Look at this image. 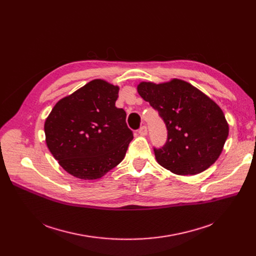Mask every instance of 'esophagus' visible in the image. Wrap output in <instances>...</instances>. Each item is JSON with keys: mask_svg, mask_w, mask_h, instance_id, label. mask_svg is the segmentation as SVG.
Masks as SVG:
<instances>
[{"mask_svg": "<svg viewBox=\"0 0 256 256\" xmlns=\"http://www.w3.org/2000/svg\"><path fill=\"white\" fill-rule=\"evenodd\" d=\"M139 135H141V136H146L147 135V128L145 126H143L139 128Z\"/></svg>", "mask_w": 256, "mask_h": 256, "instance_id": "34e87169", "label": "esophagus"}]
</instances>
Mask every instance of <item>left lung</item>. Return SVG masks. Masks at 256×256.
I'll return each mask as SVG.
<instances>
[{
  "label": "left lung",
  "mask_w": 256,
  "mask_h": 256,
  "mask_svg": "<svg viewBox=\"0 0 256 256\" xmlns=\"http://www.w3.org/2000/svg\"><path fill=\"white\" fill-rule=\"evenodd\" d=\"M137 90L167 126L165 146L154 148L160 166L178 176H195L216 162L230 132L216 102L180 78L160 84L140 82Z\"/></svg>",
  "instance_id": "1"
}]
</instances>
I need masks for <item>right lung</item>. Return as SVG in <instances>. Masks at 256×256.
I'll return each mask as SVG.
<instances>
[{
	"label": "right lung",
	"instance_id": "obj_1",
	"mask_svg": "<svg viewBox=\"0 0 256 256\" xmlns=\"http://www.w3.org/2000/svg\"><path fill=\"white\" fill-rule=\"evenodd\" d=\"M119 86L96 78L61 98L44 122L46 143L59 165L80 180H98L126 156L132 132L115 106Z\"/></svg>",
	"mask_w": 256,
	"mask_h": 256
}]
</instances>
